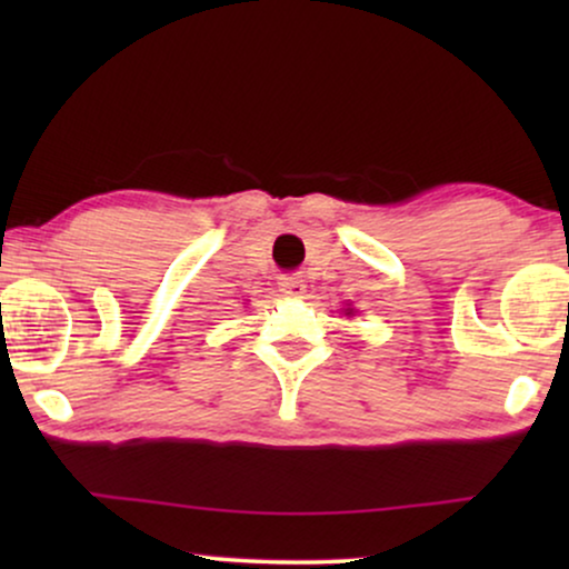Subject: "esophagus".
<instances>
[{"label": "esophagus", "mask_w": 569, "mask_h": 569, "mask_svg": "<svg viewBox=\"0 0 569 569\" xmlns=\"http://www.w3.org/2000/svg\"><path fill=\"white\" fill-rule=\"evenodd\" d=\"M279 292L287 295V298H302V292H306V282L295 274L279 277Z\"/></svg>", "instance_id": "esophagus-1"}]
</instances>
